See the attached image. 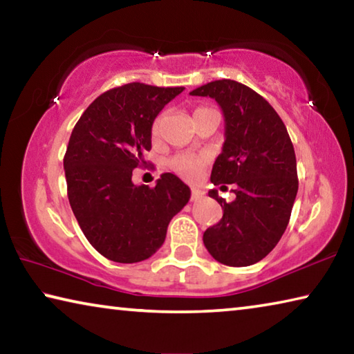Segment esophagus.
<instances>
[{
    "mask_svg": "<svg viewBox=\"0 0 354 354\" xmlns=\"http://www.w3.org/2000/svg\"><path fill=\"white\" fill-rule=\"evenodd\" d=\"M203 198V192L200 189H192V196L190 200L192 201H200Z\"/></svg>",
    "mask_w": 354,
    "mask_h": 354,
    "instance_id": "34e87169",
    "label": "esophagus"
}]
</instances>
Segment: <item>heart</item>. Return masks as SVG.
<instances>
[{"label": "heart", "mask_w": 354, "mask_h": 354, "mask_svg": "<svg viewBox=\"0 0 354 354\" xmlns=\"http://www.w3.org/2000/svg\"><path fill=\"white\" fill-rule=\"evenodd\" d=\"M209 111H214V109H209V107H196L195 112H194V117L203 115V113H206ZM162 122H164L162 113L154 118L153 127H151V133H153L154 137L159 136L160 127H162ZM206 162H207V158L205 154L179 153V154H175L173 158L169 159L167 167H169V169L173 173H176L178 176L187 179V181H192V179H195L196 176L200 175L201 170L205 169Z\"/></svg>", "instance_id": "heart-1"}]
</instances>
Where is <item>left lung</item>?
Returning <instances> with one entry per match:
<instances>
[{
  "label": "left lung",
  "mask_w": 354,
  "mask_h": 354,
  "mask_svg": "<svg viewBox=\"0 0 354 354\" xmlns=\"http://www.w3.org/2000/svg\"><path fill=\"white\" fill-rule=\"evenodd\" d=\"M190 95L214 98L223 111L225 143L211 181L221 187L236 185L231 203L218 196V190H209L223 217L207 227L203 242L225 266H251L277 247L289 223L298 192L292 140L268 101L241 82L212 81Z\"/></svg>",
  "instance_id": "left-lung-1"
}]
</instances>
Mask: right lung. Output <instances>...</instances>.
<instances>
[{"instance_id":"obj_1","label":"right lung","mask_w":354,"mask_h":354,"mask_svg":"<svg viewBox=\"0 0 354 354\" xmlns=\"http://www.w3.org/2000/svg\"><path fill=\"white\" fill-rule=\"evenodd\" d=\"M183 91L142 82L111 88L71 131L64 156L71 211L92 247L113 262L153 256L190 198V189L171 173L154 187L133 183V170L151 149L154 118Z\"/></svg>"}]
</instances>
